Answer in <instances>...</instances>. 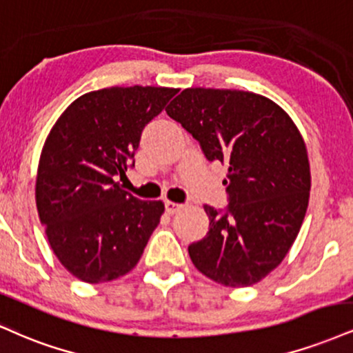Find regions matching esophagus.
Returning <instances> with one entry per match:
<instances>
[{
  "label": "esophagus",
  "instance_id": "esophagus-1",
  "mask_svg": "<svg viewBox=\"0 0 353 353\" xmlns=\"http://www.w3.org/2000/svg\"><path fill=\"white\" fill-rule=\"evenodd\" d=\"M182 209V203H177V202H172V201H165V212L168 214H176V212H179Z\"/></svg>",
  "mask_w": 353,
  "mask_h": 353
}]
</instances>
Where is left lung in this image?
Listing matches in <instances>:
<instances>
[{
	"instance_id": "left-lung-1",
	"label": "left lung",
	"mask_w": 353,
	"mask_h": 353,
	"mask_svg": "<svg viewBox=\"0 0 353 353\" xmlns=\"http://www.w3.org/2000/svg\"><path fill=\"white\" fill-rule=\"evenodd\" d=\"M165 113L207 159L228 165V207L203 205L210 223L189 245L194 266L228 288L261 281L290 252L307 210L311 171L298 126L273 100L227 88H185Z\"/></svg>"
}]
</instances>
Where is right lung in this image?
Here are the masks:
<instances>
[{"label": "right lung", "mask_w": 353, "mask_h": 353, "mask_svg": "<svg viewBox=\"0 0 353 353\" xmlns=\"http://www.w3.org/2000/svg\"><path fill=\"white\" fill-rule=\"evenodd\" d=\"M179 92L110 87L72 101L42 148L36 205L49 245L80 281L99 284L130 273L158 227L164 203L121 189L144 126Z\"/></svg>", "instance_id": "obj_1"}]
</instances>
